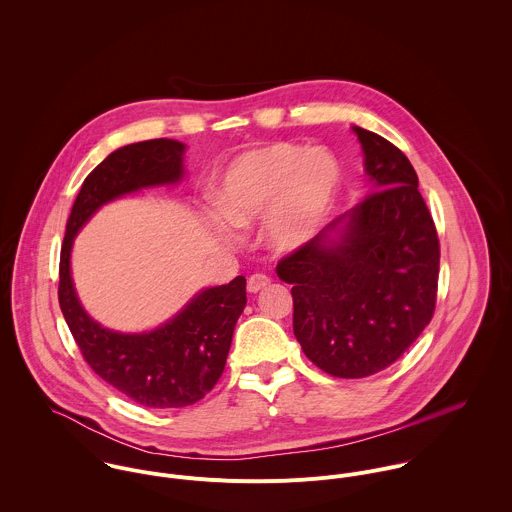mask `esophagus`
I'll list each match as a JSON object with an SVG mask.
<instances>
[{"label": "esophagus", "mask_w": 512, "mask_h": 512, "mask_svg": "<svg viewBox=\"0 0 512 512\" xmlns=\"http://www.w3.org/2000/svg\"><path fill=\"white\" fill-rule=\"evenodd\" d=\"M272 284V280L266 276V274H252L248 278V292L258 293L264 288H268Z\"/></svg>", "instance_id": "34e87169"}]
</instances>
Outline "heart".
Wrapping results in <instances>:
<instances>
[{
    "mask_svg": "<svg viewBox=\"0 0 512 512\" xmlns=\"http://www.w3.org/2000/svg\"><path fill=\"white\" fill-rule=\"evenodd\" d=\"M337 187L339 165L329 151L272 144L244 153L230 167L217 211L234 228H250L270 213L272 244L295 248L319 228Z\"/></svg>",
    "mask_w": 512,
    "mask_h": 512,
    "instance_id": "obj_1",
    "label": "heart"
}]
</instances>
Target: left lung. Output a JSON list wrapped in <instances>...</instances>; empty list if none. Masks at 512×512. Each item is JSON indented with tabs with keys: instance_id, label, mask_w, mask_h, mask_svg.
I'll return each mask as SVG.
<instances>
[{
	"instance_id": "8db88e82",
	"label": "left lung",
	"mask_w": 512,
	"mask_h": 512,
	"mask_svg": "<svg viewBox=\"0 0 512 512\" xmlns=\"http://www.w3.org/2000/svg\"><path fill=\"white\" fill-rule=\"evenodd\" d=\"M353 130L372 193L276 268L293 284L295 339L337 378L396 363L432 321L438 297V230L410 159L382 136Z\"/></svg>"
}]
</instances>
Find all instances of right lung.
Returning a JSON list of instances; mask_svg holds the SVG:
<instances>
[{
    "label": "right lung",
    "mask_w": 512,
    "mask_h": 512,
    "mask_svg": "<svg viewBox=\"0 0 512 512\" xmlns=\"http://www.w3.org/2000/svg\"><path fill=\"white\" fill-rule=\"evenodd\" d=\"M185 146L147 140L110 153L82 183L67 220L59 264V305L88 366L118 392L147 408H183L219 382L236 321L246 305V278L209 288L163 327L124 335L92 321L74 293L71 248L76 232L104 203L183 175Z\"/></svg>",
    "instance_id": "right-lung-1"
}]
</instances>
